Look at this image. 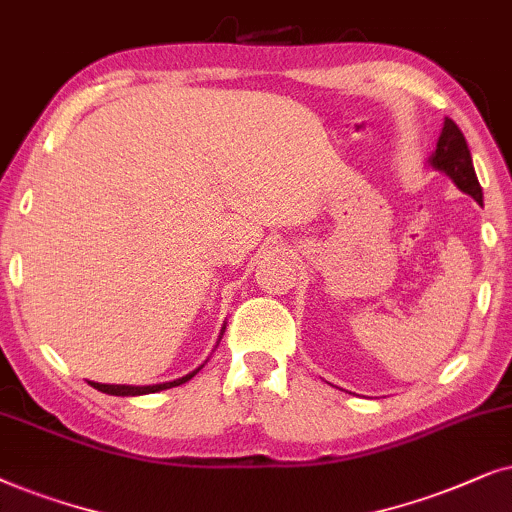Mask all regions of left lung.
Masks as SVG:
<instances>
[{"label":"left lung","instance_id":"left-lung-1","mask_svg":"<svg viewBox=\"0 0 512 512\" xmlns=\"http://www.w3.org/2000/svg\"><path fill=\"white\" fill-rule=\"evenodd\" d=\"M431 166L447 173L461 192H466L475 201L482 203V187L478 182V175H475L470 149L461 128L452 119H445V126H442V133L438 138V147H435V154L431 156Z\"/></svg>","mask_w":512,"mask_h":512}]
</instances>
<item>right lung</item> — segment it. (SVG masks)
<instances>
[{"label":"right lung","mask_w":512,"mask_h":512,"mask_svg":"<svg viewBox=\"0 0 512 512\" xmlns=\"http://www.w3.org/2000/svg\"><path fill=\"white\" fill-rule=\"evenodd\" d=\"M199 372V370H196ZM196 372L187 374V377L182 379H175V381H166V384H154V386H121V384H95V381H91L93 388H98V391L102 393H109V395H145V393H156V391H163V388H173V386H180L185 384V381H189L194 377Z\"/></svg>","instance_id":"obj_1"}]
</instances>
